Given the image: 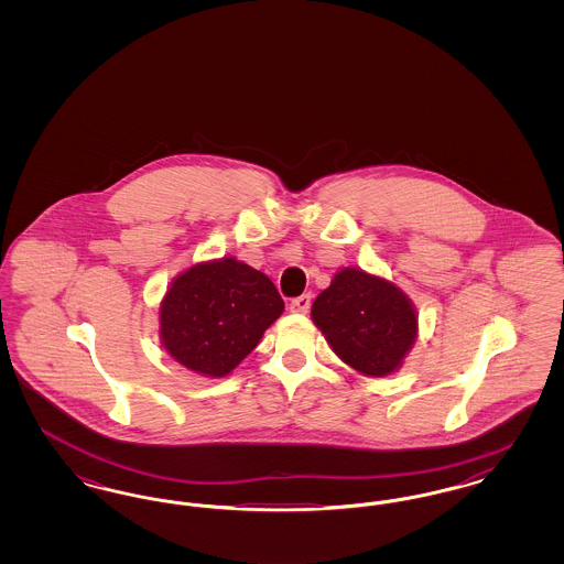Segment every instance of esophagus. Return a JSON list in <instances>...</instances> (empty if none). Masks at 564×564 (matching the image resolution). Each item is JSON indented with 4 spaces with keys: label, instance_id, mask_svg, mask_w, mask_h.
<instances>
[{
    "label": "esophagus",
    "instance_id": "1",
    "mask_svg": "<svg viewBox=\"0 0 564 564\" xmlns=\"http://www.w3.org/2000/svg\"><path fill=\"white\" fill-rule=\"evenodd\" d=\"M308 308H311V295L308 294L297 295V297L290 302V311L292 313L304 315V313H308Z\"/></svg>",
    "mask_w": 564,
    "mask_h": 564
}]
</instances>
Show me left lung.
Wrapping results in <instances>:
<instances>
[{
	"label": "left lung",
	"instance_id": "obj_1",
	"mask_svg": "<svg viewBox=\"0 0 564 564\" xmlns=\"http://www.w3.org/2000/svg\"><path fill=\"white\" fill-rule=\"evenodd\" d=\"M311 317L332 350L359 375H393L419 336V315L402 290L366 270H338Z\"/></svg>",
	"mask_w": 564,
	"mask_h": 564
}]
</instances>
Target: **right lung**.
<instances>
[{
    "label": "right lung",
    "instance_id": "obj_1",
    "mask_svg": "<svg viewBox=\"0 0 564 564\" xmlns=\"http://www.w3.org/2000/svg\"><path fill=\"white\" fill-rule=\"evenodd\" d=\"M283 308L264 272L235 258L198 262L162 297V347L189 372L221 378L258 347Z\"/></svg>",
    "mask_w": 564,
    "mask_h": 564
}]
</instances>
